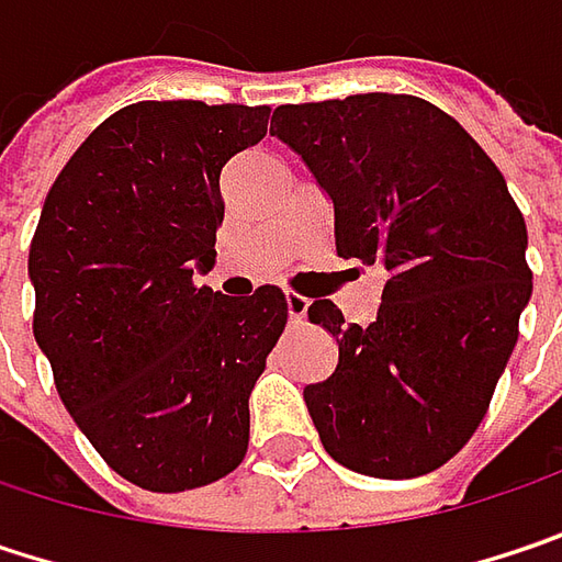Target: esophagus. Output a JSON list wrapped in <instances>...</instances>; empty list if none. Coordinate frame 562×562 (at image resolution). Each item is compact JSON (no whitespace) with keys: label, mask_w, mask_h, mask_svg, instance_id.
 Returning <instances> with one entry per match:
<instances>
[{"label":"esophagus","mask_w":562,"mask_h":562,"mask_svg":"<svg viewBox=\"0 0 562 562\" xmlns=\"http://www.w3.org/2000/svg\"><path fill=\"white\" fill-rule=\"evenodd\" d=\"M284 303H288V319H291V323H303L310 301L301 297V294H291V291H288V294H284Z\"/></svg>","instance_id":"obj_1"}]
</instances>
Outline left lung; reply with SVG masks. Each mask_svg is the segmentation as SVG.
Wrapping results in <instances>:
<instances>
[{
  "label": "left lung",
  "mask_w": 562,
  "mask_h": 562,
  "mask_svg": "<svg viewBox=\"0 0 562 562\" xmlns=\"http://www.w3.org/2000/svg\"><path fill=\"white\" fill-rule=\"evenodd\" d=\"M271 134L333 201L336 252L383 265L371 326L333 301V378L303 386L323 448L348 470L409 480L448 463L486 416L531 301L528 229L496 162L416 95L281 104Z\"/></svg>",
  "instance_id": "8db88e82"
}]
</instances>
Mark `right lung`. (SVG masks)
<instances>
[{"instance_id": "add662e5", "label": "right lung", "mask_w": 562, "mask_h": 562, "mask_svg": "<svg viewBox=\"0 0 562 562\" xmlns=\"http://www.w3.org/2000/svg\"><path fill=\"white\" fill-rule=\"evenodd\" d=\"M265 131V104H127L69 156L31 239L34 339L63 406L149 493L207 486L249 448V393L288 303L194 274L217 261L223 166Z\"/></svg>"}]
</instances>
